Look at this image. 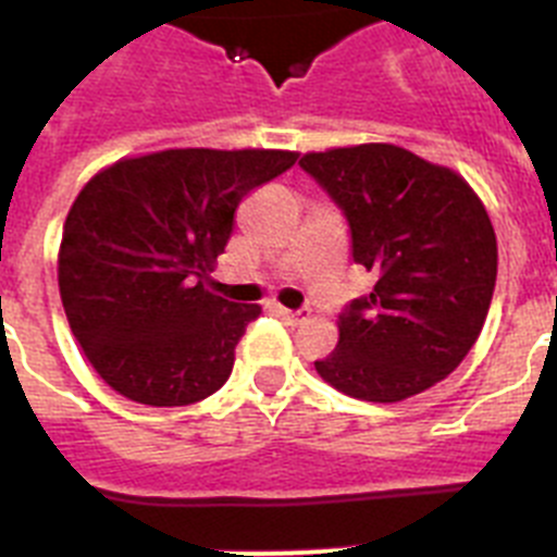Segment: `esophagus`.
Returning <instances> with one entry per match:
<instances>
[{
    "label": "esophagus",
    "mask_w": 557,
    "mask_h": 557,
    "mask_svg": "<svg viewBox=\"0 0 557 557\" xmlns=\"http://www.w3.org/2000/svg\"><path fill=\"white\" fill-rule=\"evenodd\" d=\"M275 314H278L282 321H287L289 326H298L301 321H307V312H301V309L295 312V309H287V307H275Z\"/></svg>",
    "instance_id": "34e87169"
}]
</instances>
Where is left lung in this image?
Here are the masks:
<instances>
[{"instance_id":"left-lung-1","label":"left lung","mask_w":557,"mask_h":557,"mask_svg":"<svg viewBox=\"0 0 557 557\" xmlns=\"http://www.w3.org/2000/svg\"><path fill=\"white\" fill-rule=\"evenodd\" d=\"M298 164L346 214L354 262L376 273L314 371L379 405L437 385L471 351L494 298L496 234L476 191L396 145L334 147Z\"/></svg>"}]
</instances>
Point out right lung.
Segmentation results:
<instances>
[{
	"label": "right lung",
	"instance_id": "right-lung-1",
	"mask_svg": "<svg viewBox=\"0 0 557 557\" xmlns=\"http://www.w3.org/2000/svg\"><path fill=\"white\" fill-rule=\"evenodd\" d=\"M289 150H161L122 159L81 189L63 223L58 287L69 326L116 393L184 407L225 385L259 304L206 278L248 191L295 164Z\"/></svg>",
	"mask_w": 557,
	"mask_h": 557
}]
</instances>
